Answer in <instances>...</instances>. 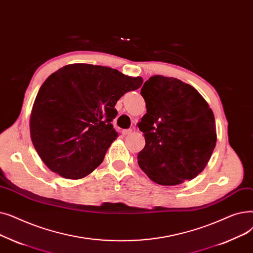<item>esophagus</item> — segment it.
Wrapping results in <instances>:
<instances>
[{"label":"esophagus","instance_id":"34e87169","mask_svg":"<svg viewBox=\"0 0 253 253\" xmlns=\"http://www.w3.org/2000/svg\"><path fill=\"white\" fill-rule=\"evenodd\" d=\"M131 133H133V129H131V128H127V129H124V130H123V134H124L125 136L129 135V134H131Z\"/></svg>","mask_w":253,"mask_h":253}]
</instances>
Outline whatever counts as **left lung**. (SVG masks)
<instances>
[{
	"instance_id": "1",
	"label": "left lung",
	"mask_w": 253,
	"mask_h": 253,
	"mask_svg": "<svg viewBox=\"0 0 253 253\" xmlns=\"http://www.w3.org/2000/svg\"><path fill=\"white\" fill-rule=\"evenodd\" d=\"M141 94L147 113L138 124L145 138L139 167L161 185L194 179L205 169L216 145L208 103L189 84L161 75L144 83Z\"/></svg>"
}]
</instances>
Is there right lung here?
Returning a JSON list of instances; mask_svg holds the SVG:
<instances>
[{
	"instance_id": "obj_1",
	"label": "right lung",
	"mask_w": 253,
	"mask_h": 253,
	"mask_svg": "<svg viewBox=\"0 0 253 253\" xmlns=\"http://www.w3.org/2000/svg\"><path fill=\"white\" fill-rule=\"evenodd\" d=\"M142 83L141 77L89 64L52 73L39 89L30 119L32 142L43 163L67 179L90 174L118 136L112 126L117 101Z\"/></svg>"
}]
</instances>
